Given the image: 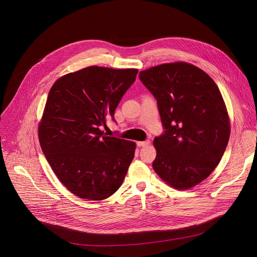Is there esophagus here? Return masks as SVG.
Returning <instances> with one entry per match:
<instances>
[{"label":"esophagus","mask_w":257,"mask_h":257,"mask_svg":"<svg viewBox=\"0 0 257 257\" xmlns=\"http://www.w3.org/2000/svg\"><path fill=\"white\" fill-rule=\"evenodd\" d=\"M150 145V141H145V142H138L139 147H147Z\"/></svg>","instance_id":"1"}]
</instances>
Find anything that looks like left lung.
<instances>
[{"label":"left lung","instance_id":"obj_1","mask_svg":"<svg viewBox=\"0 0 257 257\" xmlns=\"http://www.w3.org/2000/svg\"><path fill=\"white\" fill-rule=\"evenodd\" d=\"M140 79L157 99L165 133L154 139L153 168L175 189L186 190L208 178L229 142L230 117L214 80L185 62L149 68Z\"/></svg>","mask_w":257,"mask_h":257}]
</instances>
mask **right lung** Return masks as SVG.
<instances>
[{"label": "right lung", "mask_w": 257, "mask_h": 257, "mask_svg": "<svg viewBox=\"0 0 257 257\" xmlns=\"http://www.w3.org/2000/svg\"><path fill=\"white\" fill-rule=\"evenodd\" d=\"M138 72L91 66L64 75L50 88L39 144L58 179L80 198L102 200L122 184L136 143L107 137L101 126L114 119Z\"/></svg>", "instance_id": "right-lung-1"}]
</instances>
